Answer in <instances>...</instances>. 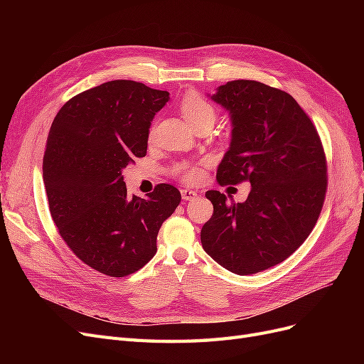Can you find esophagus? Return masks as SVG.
<instances>
[{"instance_id": "34e87169", "label": "esophagus", "mask_w": 364, "mask_h": 364, "mask_svg": "<svg viewBox=\"0 0 364 364\" xmlns=\"http://www.w3.org/2000/svg\"><path fill=\"white\" fill-rule=\"evenodd\" d=\"M181 194H182V199L183 200H193V199H196L197 196H199V194H197V191L190 190V188H182Z\"/></svg>"}]
</instances>
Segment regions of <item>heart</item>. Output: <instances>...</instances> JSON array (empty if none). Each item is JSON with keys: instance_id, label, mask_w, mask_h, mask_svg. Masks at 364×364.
Segmentation results:
<instances>
[{"instance_id": "1", "label": "heart", "mask_w": 364, "mask_h": 364, "mask_svg": "<svg viewBox=\"0 0 364 364\" xmlns=\"http://www.w3.org/2000/svg\"><path fill=\"white\" fill-rule=\"evenodd\" d=\"M181 112L190 123L197 129L202 126H213L217 118V111L214 105L208 100L205 95L197 91L185 92L181 98ZM153 134V129H151ZM176 174L186 182L194 183L203 178V167L200 164H181L176 165Z\"/></svg>"}]
</instances>
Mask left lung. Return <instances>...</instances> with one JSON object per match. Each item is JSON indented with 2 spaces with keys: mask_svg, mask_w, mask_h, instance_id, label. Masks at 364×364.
<instances>
[{
  "mask_svg": "<svg viewBox=\"0 0 364 364\" xmlns=\"http://www.w3.org/2000/svg\"><path fill=\"white\" fill-rule=\"evenodd\" d=\"M213 100L228 109L234 127L217 181L249 182L252 190L243 203L206 191L214 213L202 246L229 272L258 273L287 259L316 226L328 190L325 150L310 117L278 87L232 80Z\"/></svg>",
  "mask_w": 364,
  "mask_h": 364,
  "instance_id": "1",
  "label": "left lung"
}]
</instances>
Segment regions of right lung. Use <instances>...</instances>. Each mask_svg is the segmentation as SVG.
Here are the masks:
<instances>
[{
	"mask_svg": "<svg viewBox=\"0 0 364 364\" xmlns=\"http://www.w3.org/2000/svg\"><path fill=\"white\" fill-rule=\"evenodd\" d=\"M167 102V91L112 80L73 97L51 124L42 174L53 222L74 255L107 277L144 267L181 203L170 183L130 199L121 174L146 156L151 119Z\"/></svg>",
	"mask_w": 364,
	"mask_h": 364,
	"instance_id": "add662e5",
	"label": "right lung"
}]
</instances>
